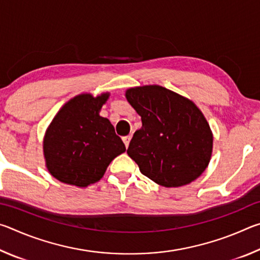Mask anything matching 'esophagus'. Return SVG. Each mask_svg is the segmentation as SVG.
<instances>
[{
    "label": "esophagus",
    "instance_id": "obj_1",
    "mask_svg": "<svg viewBox=\"0 0 260 260\" xmlns=\"http://www.w3.org/2000/svg\"><path fill=\"white\" fill-rule=\"evenodd\" d=\"M131 139H132L131 135H127V136H124V138H122V141H124L126 148H128L129 142H131Z\"/></svg>",
    "mask_w": 260,
    "mask_h": 260
}]
</instances>
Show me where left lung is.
<instances>
[{
  "label": "left lung",
  "instance_id": "1",
  "mask_svg": "<svg viewBox=\"0 0 260 260\" xmlns=\"http://www.w3.org/2000/svg\"><path fill=\"white\" fill-rule=\"evenodd\" d=\"M126 99L142 121L127 149L141 173L169 188L199 178L209 165L213 144L201 110L157 85L129 88Z\"/></svg>",
  "mask_w": 260,
  "mask_h": 260
}]
</instances>
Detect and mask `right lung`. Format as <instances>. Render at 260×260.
<instances>
[{
    "instance_id": "right-lung-1",
    "label": "right lung",
    "mask_w": 260,
    "mask_h": 260,
    "mask_svg": "<svg viewBox=\"0 0 260 260\" xmlns=\"http://www.w3.org/2000/svg\"><path fill=\"white\" fill-rule=\"evenodd\" d=\"M109 94H81L70 100L48 127L46 165L60 182L87 187L103 177L110 162L126 150L111 122L100 116Z\"/></svg>"
}]
</instances>
